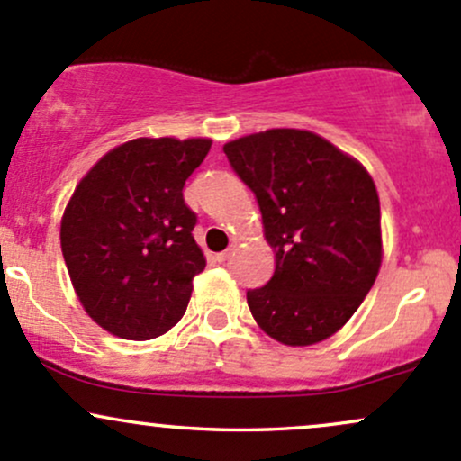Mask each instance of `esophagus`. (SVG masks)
Here are the masks:
<instances>
[{
  "label": "esophagus",
  "instance_id": "esophagus-1",
  "mask_svg": "<svg viewBox=\"0 0 461 461\" xmlns=\"http://www.w3.org/2000/svg\"><path fill=\"white\" fill-rule=\"evenodd\" d=\"M230 256H231V247H230V249L221 251V254H216V260H219V262H225L227 258H230Z\"/></svg>",
  "mask_w": 461,
  "mask_h": 461
}]
</instances>
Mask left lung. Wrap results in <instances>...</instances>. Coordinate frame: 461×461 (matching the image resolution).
Here are the masks:
<instances>
[{"label":"left lung","instance_id":"obj_1","mask_svg":"<svg viewBox=\"0 0 461 461\" xmlns=\"http://www.w3.org/2000/svg\"><path fill=\"white\" fill-rule=\"evenodd\" d=\"M256 194L276 271L247 291L258 326L285 346H312L354 315L381 269V203L357 159L300 129L222 146Z\"/></svg>","mask_w":461,"mask_h":461}]
</instances>
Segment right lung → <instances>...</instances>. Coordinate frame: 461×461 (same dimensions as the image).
<instances>
[{
	"label": "right lung",
	"mask_w": 461,
	"mask_h": 461,
	"mask_svg": "<svg viewBox=\"0 0 461 461\" xmlns=\"http://www.w3.org/2000/svg\"><path fill=\"white\" fill-rule=\"evenodd\" d=\"M210 140L140 138L109 150L76 185L60 249L80 304L115 337L146 341L188 308L205 258L184 185Z\"/></svg>",
	"instance_id": "add662e5"
}]
</instances>
